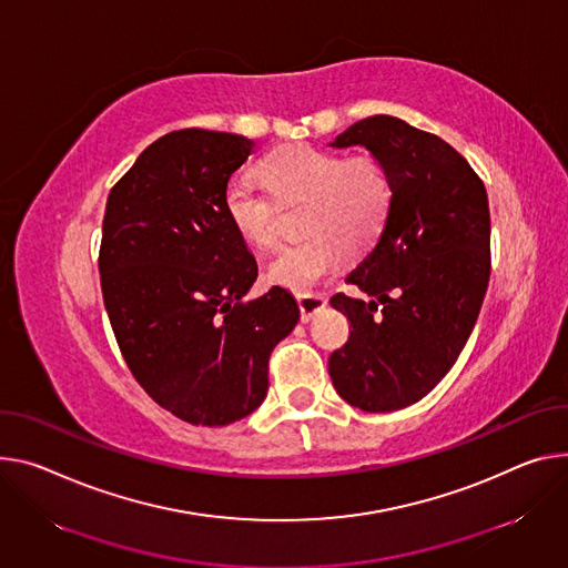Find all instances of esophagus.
<instances>
[{
  "mask_svg": "<svg viewBox=\"0 0 568 568\" xmlns=\"http://www.w3.org/2000/svg\"><path fill=\"white\" fill-rule=\"evenodd\" d=\"M296 303L301 311V322H311L315 317V313H320L322 307L326 305V296L324 294H296Z\"/></svg>",
  "mask_w": 568,
  "mask_h": 568,
  "instance_id": "obj_1",
  "label": "esophagus"
}]
</instances>
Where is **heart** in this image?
Masks as SVG:
<instances>
[{
    "label": "heart",
    "mask_w": 568,
    "mask_h": 568,
    "mask_svg": "<svg viewBox=\"0 0 568 568\" xmlns=\"http://www.w3.org/2000/svg\"><path fill=\"white\" fill-rule=\"evenodd\" d=\"M267 190L251 181H231L224 211L242 240L257 248L276 242V203L303 201L301 242L283 246L267 267V278L296 294H307L333 276L342 248L359 253L374 244L387 224L394 185L374 156L313 144H285L257 165ZM275 199L272 200L268 194Z\"/></svg>",
    "instance_id": "b5f03b06"
}]
</instances>
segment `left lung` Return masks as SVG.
Returning a JSON list of instances; mask_svg holds the SVG:
<instances>
[{
  "instance_id": "8db88e82",
  "label": "left lung",
  "mask_w": 568,
  "mask_h": 568,
  "mask_svg": "<svg viewBox=\"0 0 568 568\" xmlns=\"http://www.w3.org/2000/svg\"><path fill=\"white\" fill-rule=\"evenodd\" d=\"M353 144L385 165L394 203L346 278L369 298H331L353 331L328 374L346 403L392 412L435 389L476 326L491 274L489 201L459 151L398 118L359 120L333 142Z\"/></svg>"
}]
</instances>
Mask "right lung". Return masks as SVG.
Returning a JSON list of instances; mask_svg holds the SVG:
<instances>
[{
  "mask_svg": "<svg viewBox=\"0 0 568 568\" xmlns=\"http://www.w3.org/2000/svg\"><path fill=\"white\" fill-rule=\"evenodd\" d=\"M253 142L181 129L151 142L113 185L99 276L126 367L163 409L192 426H229L263 403L270 355L298 322L274 285L242 301L257 263L224 211Z\"/></svg>",
  "mask_w": 568,
  "mask_h": 568,
  "instance_id": "1",
  "label": "right lung"
}]
</instances>
